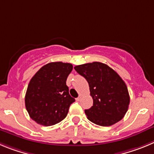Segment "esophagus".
<instances>
[{
	"instance_id": "34e87169",
	"label": "esophagus",
	"mask_w": 154,
	"mask_h": 154,
	"mask_svg": "<svg viewBox=\"0 0 154 154\" xmlns=\"http://www.w3.org/2000/svg\"><path fill=\"white\" fill-rule=\"evenodd\" d=\"M80 100H81V96H79L78 97H77V99H76V100H77V101H80Z\"/></svg>"
}]
</instances>
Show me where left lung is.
<instances>
[{"instance_id":"obj_1","label":"left lung","mask_w":154,"mask_h":154,"mask_svg":"<svg viewBox=\"0 0 154 154\" xmlns=\"http://www.w3.org/2000/svg\"><path fill=\"white\" fill-rule=\"evenodd\" d=\"M88 82L93 106L85 110L94 124L108 127L120 121L128 110L130 96L125 82L117 72L100 62L74 67Z\"/></svg>"}]
</instances>
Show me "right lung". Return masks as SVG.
<instances>
[{
    "label": "right lung",
    "instance_id": "1",
    "mask_svg": "<svg viewBox=\"0 0 154 154\" xmlns=\"http://www.w3.org/2000/svg\"><path fill=\"white\" fill-rule=\"evenodd\" d=\"M73 65L51 62L44 65L30 80L25 106L30 118L43 126H52L67 117L75 99L69 94L67 78Z\"/></svg>",
    "mask_w": 154,
    "mask_h": 154
}]
</instances>
